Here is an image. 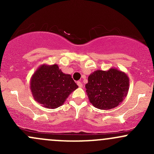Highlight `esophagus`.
I'll use <instances>...</instances> for the list:
<instances>
[{
    "label": "esophagus",
    "instance_id": "esophagus-1",
    "mask_svg": "<svg viewBox=\"0 0 154 154\" xmlns=\"http://www.w3.org/2000/svg\"><path fill=\"white\" fill-rule=\"evenodd\" d=\"M77 84L78 85V86L80 87V88H83V83H82L80 81H77Z\"/></svg>",
    "mask_w": 154,
    "mask_h": 154
}]
</instances>
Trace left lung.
Listing matches in <instances>:
<instances>
[{
    "label": "left lung",
    "instance_id": "obj_1",
    "mask_svg": "<svg viewBox=\"0 0 154 154\" xmlns=\"http://www.w3.org/2000/svg\"><path fill=\"white\" fill-rule=\"evenodd\" d=\"M130 79L125 72L116 68L108 71L97 70L88 77L86 91L90 103L100 109L118 106L126 97Z\"/></svg>",
    "mask_w": 154,
    "mask_h": 154
}]
</instances>
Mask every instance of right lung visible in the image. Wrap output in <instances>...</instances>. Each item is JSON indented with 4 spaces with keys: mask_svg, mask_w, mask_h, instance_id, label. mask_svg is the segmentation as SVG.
I'll return each instance as SVG.
<instances>
[{
    "mask_svg": "<svg viewBox=\"0 0 154 154\" xmlns=\"http://www.w3.org/2000/svg\"><path fill=\"white\" fill-rule=\"evenodd\" d=\"M32 97L42 106L56 109L62 106L78 86L70 74H64L57 64H43L37 68L30 79Z\"/></svg>",
    "mask_w": 154,
    "mask_h": 154,
    "instance_id": "obj_1",
    "label": "right lung"
}]
</instances>
